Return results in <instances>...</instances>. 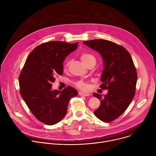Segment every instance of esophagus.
I'll return each instance as SVG.
<instances>
[{
	"label": "esophagus",
	"instance_id": "34e87169",
	"mask_svg": "<svg viewBox=\"0 0 156 156\" xmlns=\"http://www.w3.org/2000/svg\"><path fill=\"white\" fill-rule=\"evenodd\" d=\"M79 95L80 96H90V94L89 93H83V92H79L78 93Z\"/></svg>",
	"mask_w": 156,
	"mask_h": 156
}]
</instances>
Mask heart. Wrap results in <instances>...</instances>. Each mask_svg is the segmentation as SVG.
<instances>
[{
    "label": "heart",
    "mask_w": 156,
    "mask_h": 156,
    "mask_svg": "<svg viewBox=\"0 0 156 156\" xmlns=\"http://www.w3.org/2000/svg\"><path fill=\"white\" fill-rule=\"evenodd\" d=\"M80 58L81 60V61L83 62V63L86 65H87V64L90 63L91 62H96V58L95 57L90 54H87V53H83L81 54V55H80ZM70 64V60H66L64 63V66H63V69L64 70H66L68 69L69 66ZM75 85L79 89L81 90H84V91H86L88 90L89 87H90V84H89V82L87 81H85L83 80H79L77 81L75 83Z\"/></svg>",
    "instance_id": "obj_1"
}]
</instances>
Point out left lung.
Wrapping results in <instances>:
<instances>
[{"label":"left lung","mask_w":156,"mask_h":156,"mask_svg":"<svg viewBox=\"0 0 156 156\" xmlns=\"http://www.w3.org/2000/svg\"><path fill=\"white\" fill-rule=\"evenodd\" d=\"M83 43L102 57L104 69L100 87L108 90V93L104 97L93 94L101 101L94 114L101 120L111 122L125 112L135 96L138 78L135 66L128 51L114 42L94 39Z\"/></svg>","instance_id":"obj_1"}]
</instances>
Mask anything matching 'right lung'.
<instances>
[{
  "label": "right lung",
  "instance_id": "right-lung-1",
  "mask_svg": "<svg viewBox=\"0 0 156 156\" xmlns=\"http://www.w3.org/2000/svg\"><path fill=\"white\" fill-rule=\"evenodd\" d=\"M78 42L50 41L36 47L30 54L19 75L20 94L34 116L52 125L66 115L70 99L78 94L73 87L52 91L55 77L63 72L66 56L75 51Z\"/></svg>",
  "mask_w": 156,
  "mask_h": 156
}]
</instances>
